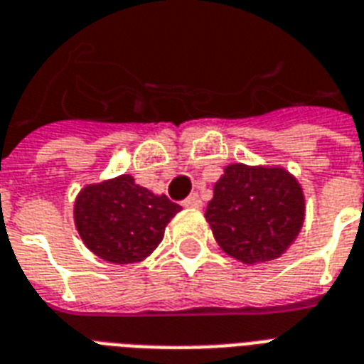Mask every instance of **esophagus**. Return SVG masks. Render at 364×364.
Returning a JSON list of instances; mask_svg holds the SVG:
<instances>
[{"label": "esophagus", "instance_id": "34e87169", "mask_svg": "<svg viewBox=\"0 0 364 364\" xmlns=\"http://www.w3.org/2000/svg\"><path fill=\"white\" fill-rule=\"evenodd\" d=\"M183 205L188 208V210H200L202 208V200H200L198 194H191L187 200H183Z\"/></svg>", "mask_w": 364, "mask_h": 364}]
</instances>
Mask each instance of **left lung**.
<instances>
[{"mask_svg":"<svg viewBox=\"0 0 364 364\" xmlns=\"http://www.w3.org/2000/svg\"><path fill=\"white\" fill-rule=\"evenodd\" d=\"M299 179L282 166L228 164L213 187L205 221L219 247L243 264L279 259L304 225Z\"/></svg>","mask_w":364,"mask_h":364,"instance_id":"obj_1","label":"left lung"}]
</instances>
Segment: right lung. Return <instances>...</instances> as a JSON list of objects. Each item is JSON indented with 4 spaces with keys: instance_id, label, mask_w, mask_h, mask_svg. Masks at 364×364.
Returning <instances> with one entry per match:
<instances>
[{
    "instance_id": "obj_1",
    "label": "right lung",
    "mask_w": 364,
    "mask_h": 364,
    "mask_svg": "<svg viewBox=\"0 0 364 364\" xmlns=\"http://www.w3.org/2000/svg\"><path fill=\"white\" fill-rule=\"evenodd\" d=\"M181 205L139 187L124 173L81 188L73 221L82 243L111 264L147 259L164 238L166 225Z\"/></svg>"
}]
</instances>
